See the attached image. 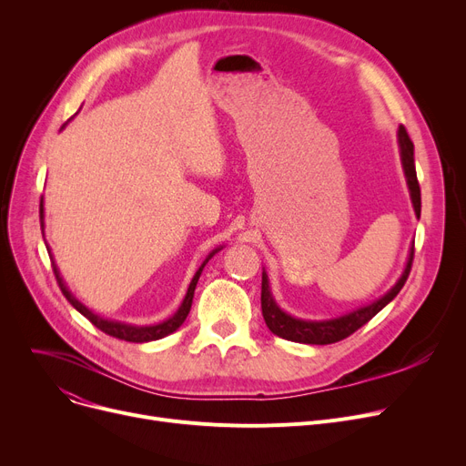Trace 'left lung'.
I'll list each match as a JSON object with an SVG mask.
<instances>
[{"label": "left lung", "instance_id": "left-lung-1", "mask_svg": "<svg viewBox=\"0 0 466 466\" xmlns=\"http://www.w3.org/2000/svg\"><path fill=\"white\" fill-rule=\"evenodd\" d=\"M399 151H400V164L402 171L406 177L408 192H410V200L415 211V217L420 218L421 215V190L418 183V176H415V164H413V143L406 134L404 127H399ZM411 260H413V246L408 251L406 266L400 274V278L395 281V285L390 287L387 292L380 299H376L370 304H364L360 308H355L348 313H341L336 317H330V319H302V317H295L287 313L285 309L279 308L276 302L272 289H270V279H268V274L262 268V292H260V306H262V317L266 321V327L270 329L276 336L290 339V341H299V344H311V346H327L334 344V341H339L353 334L357 329L369 323L372 317L381 311L390 300H393L400 289L404 287L408 274L411 270Z\"/></svg>", "mask_w": 466, "mask_h": 466}]
</instances>
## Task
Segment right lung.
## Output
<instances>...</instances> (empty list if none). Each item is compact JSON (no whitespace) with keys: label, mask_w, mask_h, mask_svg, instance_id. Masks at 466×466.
I'll return each instance as SVG.
<instances>
[{"label":"right lung","mask_w":466,"mask_h":466,"mask_svg":"<svg viewBox=\"0 0 466 466\" xmlns=\"http://www.w3.org/2000/svg\"><path fill=\"white\" fill-rule=\"evenodd\" d=\"M66 125H67V122H66ZM66 125H64V127H66ZM64 127H62V128H64ZM39 217H41V230H45V204H43V196H41V204H39ZM43 236H45V234H43ZM45 246H46V241H45ZM220 249H223V246L215 248V249L204 258V262L200 264L198 270H196V274L192 276V279H190V283H188V289H187V295H185L181 306L177 308V311H176L174 315L167 317V319H164V321H160V323H155V325H132V323H125V321L107 319V317H104V315H100V313H96L94 309H90L88 306H85L76 295H73V292H71L69 287H67V283L64 281L62 274H60V268L56 266V260H55V255H53L51 248L46 246L48 257H51V262H53V270H55L56 281H58V285H60V289H62V292H64V297L67 299V302H69L73 308H76L81 315H85L86 319H88L94 327H97L100 330H104L106 334L115 336V338H118V339L134 341V344H143V341L160 339V338H164V336H167V334H171V332H176V330L185 323L187 315H188V311H190V306H192L194 289H196V283H198V279H200V276H202L204 266H206V264L209 262V258H211L215 253H218Z\"/></svg>","instance_id":"1"}]
</instances>
